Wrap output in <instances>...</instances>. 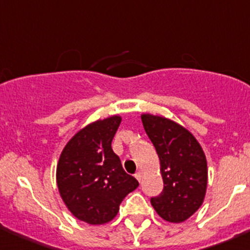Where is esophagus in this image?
<instances>
[{"label": "esophagus", "mask_w": 250, "mask_h": 250, "mask_svg": "<svg viewBox=\"0 0 250 250\" xmlns=\"http://www.w3.org/2000/svg\"><path fill=\"white\" fill-rule=\"evenodd\" d=\"M135 178L138 179V181H141V179H143V172H141V170H139V172L135 173Z\"/></svg>", "instance_id": "1"}]
</instances>
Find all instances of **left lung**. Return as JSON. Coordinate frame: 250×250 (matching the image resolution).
Listing matches in <instances>:
<instances>
[{
  "mask_svg": "<svg viewBox=\"0 0 250 250\" xmlns=\"http://www.w3.org/2000/svg\"><path fill=\"white\" fill-rule=\"evenodd\" d=\"M141 121L157 151L165 185L151 204L163 220L183 223L200 209L206 197L208 168L202 146L190 130L169 118L143 113Z\"/></svg>",
  "mask_w": 250,
  "mask_h": 250,
  "instance_id": "left-lung-1",
  "label": "left lung"
}]
</instances>
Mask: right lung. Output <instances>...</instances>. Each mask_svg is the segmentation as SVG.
Masks as SVG:
<instances>
[{
  "label": "right lung",
  "mask_w": 250,
  "mask_h": 250,
  "mask_svg": "<svg viewBox=\"0 0 250 250\" xmlns=\"http://www.w3.org/2000/svg\"><path fill=\"white\" fill-rule=\"evenodd\" d=\"M122 117L110 116L80 129L60 153L57 185L70 213L89 225L112 220L139 183L123 170L111 147Z\"/></svg>",
  "instance_id": "right-lung-1"
}]
</instances>
